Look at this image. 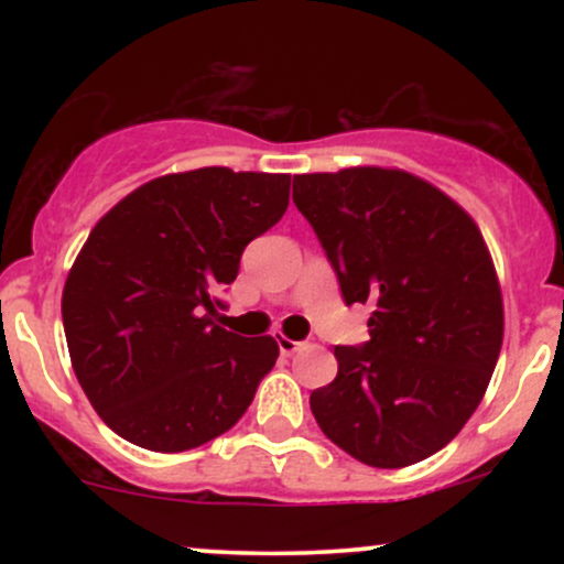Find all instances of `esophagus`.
I'll return each instance as SVG.
<instances>
[{"mask_svg":"<svg viewBox=\"0 0 564 564\" xmlns=\"http://www.w3.org/2000/svg\"><path fill=\"white\" fill-rule=\"evenodd\" d=\"M302 347V341H294V339H289V336H278V349H281V355H294L296 349Z\"/></svg>","mask_w":564,"mask_h":564,"instance_id":"esophagus-1","label":"esophagus"}]
</instances>
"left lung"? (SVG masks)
<instances>
[{
    "label": "left lung",
    "instance_id": "1",
    "mask_svg": "<svg viewBox=\"0 0 564 564\" xmlns=\"http://www.w3.org/2000/svg\"><path fill=\"white\" fill-rule=\"evenodd\" d=\"M294 204L347 304H373L360 347H334L336 379L310 394L332 443L400 469L451 443L480 405L503 341L482 232L456 200L403 170L296 174Z\"/></svg>",
    "mask_w": 564,
    "mask_h": 564
}]
</instances>
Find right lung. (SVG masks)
Masks as SVG:
<instances>
[{"instance_id": "1", "label": "right lung", "mask_w": 564, "mask_h": 564, "mask_svg": "<svg viewBox=\"0 0 564 564\" xmlns=\"http://www.w3.org/2000/svg\"><path fill=\"white\" fill-rule=\"evenodd\" d=\"M291 174L228 166L140 185L89 232L63 289L84 394L119 437L180 453L228 432L275 366L273 336L223 328L217 291L283 217Z\"/></svg>"}]
</instances>
